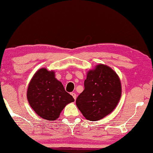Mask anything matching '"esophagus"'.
Returning <instances> with one entry per match:
<instances>
[{"instance_id":"esophagus-1","label":"esophagus","mask_w":153,"mask_h":153,"mask_svg":"<svg viewBox=\"0 0 153 153\" xmlns=\"http://www.w3.org/2000/svg\"><path fill=\"white\" fill-rule=\"evenodd\" d=\"M71 95L73 97V98L74 99V100H76V94H75L74 92H72V93H71Z\"/></svg>"}]
</instances>
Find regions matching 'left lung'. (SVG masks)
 I'll list each match as a JSON object with an SVG mask.
<instances>
[{"label":"left lung","instance_id":"obj_1","mask_svg":"<svg viewBox=\"0 0 153 153\" xmlns=\"http://www.w3.org/2000/svg\"><path fill=\"white\" fill-rule=\"evenodd\" d=\"M85 89L76 104L86 119L100 120L113 111L121 96L120 79L109 66L99 64L87 72Z\"/></svg>","mask_w":153,"mask_h":153}]
</instances>
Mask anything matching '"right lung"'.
<instances>
[{
    "label": "right lung",
    "instance_id": "obj_1",
    "mask_svg": "<svg viewBox=\"0 0 153 153\" xmlns=\"http://www.w3.org/2000/svg\"><path fill=\"white\" fill-rule=\"evenodd\" d=\"M27 98L34 111L48 121L56 120L65 105L74 101L61 82L55 78L54 70L45 68L37 70L32 76L27 87Z\"/></svg>",
    "mask_w": 153,
    "mask_h": 153
}]
</instances>
